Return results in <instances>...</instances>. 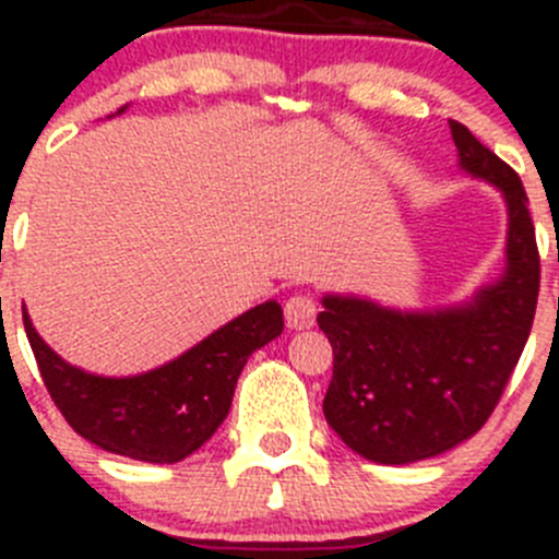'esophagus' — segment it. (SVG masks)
Segmentation results:
<instances>
[{
  "label": "esophagus",
  "mask_w": 559,
  "mask_h": 559,
  "mask_svg": "<svg viewBox=\"0 0 559 559\" xmlns=\"http://www.w3.org/2000/svg\"><path fill=\"white\" fill-rule=\"evenodd\" d=\"M316 300L311 295H292L284 306V319L292 330H311L316 321Z\"/></svg>",
  "instance_id": "1"
}]
</instances>
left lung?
Listing matches in <instances>:
<instances>
[{
  "label": "left lung",
  "mask_w": 559,
  "mask_h": 559,
  "mask_svg": "<svg viewBox=\"0 0 559 559\" xmlns=\"http://www.w3.org/2000/svg\"><path fill=\"white\" fill-rule=\"evenodd\" d=\"M449 127L462 170L506 197V273L443 311L326 295L316 316L332 343L326 421L348 449L381 465L443 454L481 430L520 362L538 302L540 257L520 175L465 123Z\"/></svg>",
  "instance_id": "1"
}]
</instances>
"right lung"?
I'll list each match as a JSON object with an SVG mask.
<instances>
[{"instance_id": "1", "label": "right lung", "mask_w": 559, "mask_h": 559, "mask_svg": "<svg viewBox=\"0 0 559 559\" xmlns=\"http://www.w3.org/2000/svg\"><path fill=\"white\" fill-rule=\"evenodd\" d=\"M24 326L50 400L78 436L110 454L170 465L194 454L227 419L240 370L257 348L284 332V311L275 300L262 302L173 362L127 379L64 362L26 311Z\"/></svg>"}]
</instances>
